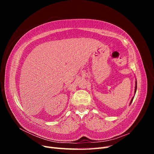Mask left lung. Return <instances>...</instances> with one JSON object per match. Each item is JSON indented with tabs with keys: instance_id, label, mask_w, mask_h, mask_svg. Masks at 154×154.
Returning a JSON list of instances; mask_svg holds the SVG:
<instances>
[{
	"instance_id": "obj_1",
	"label": "left lung",
	"mask_w": 154,
	"mask_h": 154,
	"mask_svg": "<svg viewBox=\"0 0 154 154\" xmlns=\"http://www.w3.org/2000/svg\"><path fill=\"white\" fill-rule=\"evenodd\" d=\"M136 90H137V80H136V86H135V91H134V94H136ZM134 96L132 97V100H131V101H130V105L132 103V101H133V100H134Z\"/></svg>"
}]
</instances>
